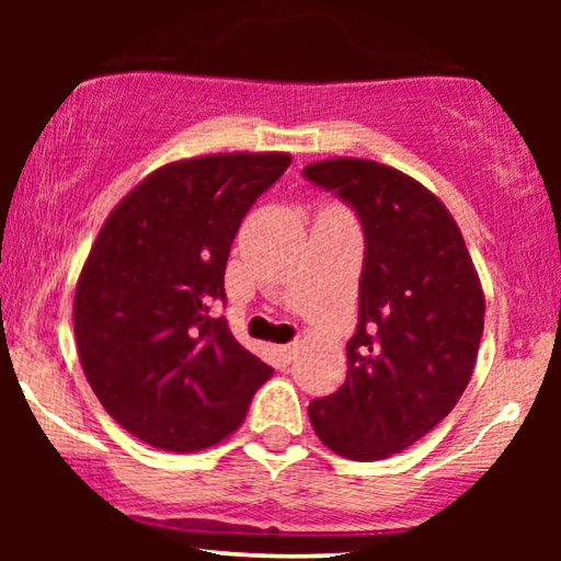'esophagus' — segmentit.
<instances>
[{
  "mask_svg": "<svg viewBox=\"0 0 561 561\" xmlns=\"http://www.w3.org/2000/svg\"><path fill=\"white\" fill-rule=\"evenodd\" d=\"M278 352H280V357L286 359V363H290V359L296 357V352H298V350H296V344H286V347H280Z\"/></svg>",
  "mask_w": 561,
  "mask_h": 561,
  "instance_id": "34e87169",
  "label": "esophagus"
}]
</instances>
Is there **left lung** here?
Wrapping results in <instances>:
<instances>
[{"mask_svg": "<svg viewBox=\"0 0 561 561\" xmlns=\"http://www.w3.org/2000/svg\"><path fill=\"white\" fill-rule=\"evenodd\" d=\"M304 175L355 206L365 232L347 380L311 401L309 419L336 455L375 462L419 442L462 398L485 294L455 217L424 183L367 158L317 160Z\"/></svg>", "mask_w": 561, "mask_h": 561, "instance_id": "8db88e82", "label": "left lung"}]
</instances>
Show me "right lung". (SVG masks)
I'll use <instances>...</instances> for the list:
<instances>
[{
    "mask_svg": "<svg viewBox=\"0 0 561 561\" xmlns=\"http://www.w3.org/2000/svg\"><path fill=\"white\" fill-rule=\"evenodd\" d=\"M288 152H217L160 165L99 229L73 296L91 390L137 439L198 451L234 434L273 367L234 340L211 304L242 217Z\"/></svg>",
    "mask_w": 561,
    "mask_h": 561,
    "instance_id": "obj_1",
    "label": "right lung"
}]
</instances>
